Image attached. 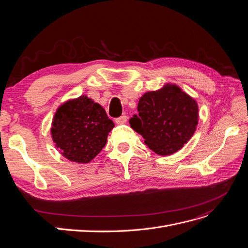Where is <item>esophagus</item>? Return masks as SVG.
<instances>
[{
    "mask_svg": "<svg viewBox=\"0 0 248 248\" xmlns=\"http://www.w3.org/2000/svg\"><path fill=\"white\" fill-rule=\"evenodd\" d=\"M116 123L117 124H124V123H126V121H127V117L125 116V115H123V116H121V117H119V118H117L116 120Z\"/></svg>",
    "mask_w": 248,
    "mask_h": 248,
    "instance_id": "34e87169",
    "label": "esophagus"
}]
</instances>
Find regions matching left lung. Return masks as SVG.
<instances>
[{"label":"left lung","mask_w":248,"mask_h":248,"mask_svg":"<svg viewBox=\"0 0 248 248\" xmlns=\"http://www.w3.org/2000/svg\"><path fill=\"white\" fill-rule=\"evenodd\" d=\"M138 111L129 120L131 128L161 156L179 151L193 136L199 121L197 101L170 84L142 95Z\"/></svg>","instance_id":"left-lung-1"}]
</instances>
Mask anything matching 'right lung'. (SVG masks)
Segmentation results:
<instances>
[{"mask_svg": "<svg viewBox=\"0 0 248 248\" xmlns=\"http://www.w3.org/2000/svg\"><path fill=\"white\" fill-rule=\"evenodd\" d=\"M114 126L100 104L82 95L57 109L50 133L65 158L89 163L106 146Z\"/></svg>", "mask_w": 248, "mask_h": 248, "instance_id": "add662e5", "label": "right lung"}]
</instances>
